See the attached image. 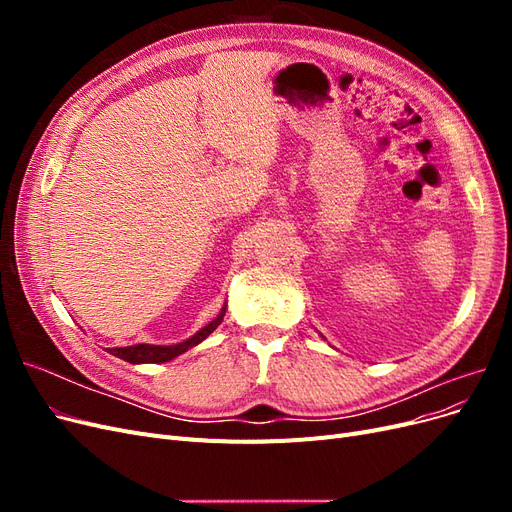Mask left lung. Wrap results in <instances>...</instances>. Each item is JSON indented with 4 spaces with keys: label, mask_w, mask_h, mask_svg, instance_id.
<instances>
[{
    "label": "left lung",
    "mask_w": 512,
    "mask_h": 512,
    "mask_svg": "<svg viewBox=\"0 0 512 512\" xmlns=\"http://www.w3.org/2000/svg\"><path fill=\"white\" fill-rule=\"evenodd\" d=\"M320 337H322V335H320Z\"/></svg>",
    "instance_id": "8db88e82"
}]
</instances>
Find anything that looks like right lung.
<instances>
[{
  "label": "right lung",
  "mask_w": 512,
  "mask_h": 512,
  "mask_svg": "<svg viewBox=\"0 0 512 512\" xmlns=\"http://www.w3.org/2000/svg\"><path fill=\"white\" fill-rule=\"evenodd\" d=\"M226 307L228 303L222 305L220 314L215 316L209 324H205L203 329H198L192 337L183 339V342L177 344H166V346H158V344H134V346H121V348H106L113 356H119V359L128 361L132 365H141V363H168L177 359L179 354L188 352L190 348L198 346L200 342H205V339L220 327L224 316H226Z\"/></svg>",
  "instance_id": "1"
}]
</instances>
